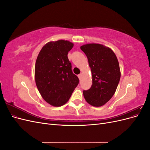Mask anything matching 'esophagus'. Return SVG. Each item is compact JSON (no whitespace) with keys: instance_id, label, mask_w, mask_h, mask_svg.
<instances>
[{"instance_id":"esophagus-1","label":"esophagus","mask_w":150,"mask_h":150,"mask_svg":"<svg viewBox=\"0 0 150 150\" xmlns=\"http://www.w3.org/2000/svg\"><path fill=\"white\" fill-rule=\"evenodd\" d=\"M81 76H82V74H79V75H78V78H79V79H81Z\"/></svg>"}]
</instances>
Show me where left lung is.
I'll use <instances>...</instances> for the list:
<instances>
[{
	"mask_svg": "<svg viewBox=\"0 0 150 150\" xmlns=\"http://www.w3.org/2000/svg\"><path fill=\"white\" fill-rule=\"evenodd\" d=\"M81 49L88 57L92 73L91 88L83 91L85 100L91 106L100 107L110 100L120 82L121 72L116 54L100 44H86Z\"/></svg>",
	"mask_w": 150,
	"mask_h": 150,
	"instance_id": "1",
	"label": "left lung"
}]
</instances>
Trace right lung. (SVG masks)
<instances>
[{
    "label": "right lung",
    "instance_id": "obj_1",
    "mask_svg": "<svg viewBox=\"0 0 150 150\" xmlns=\"http://www.w3.org/2000/svg\"><path fill=\"white\" fill-rule=\"evenodd\" d=\"M73 46V43L65 40L49 42L42 47L36 59L35 84L42 98L51 106L65 104L79 84L67 57Z\"/></svg>",
    "mask_w": 150,
    "mask_h": 150
}]
</instances>
